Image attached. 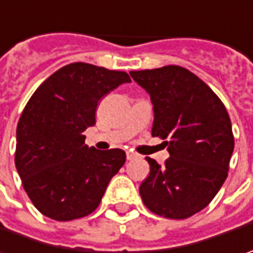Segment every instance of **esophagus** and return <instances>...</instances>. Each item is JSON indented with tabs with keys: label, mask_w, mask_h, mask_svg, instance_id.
<instances>
[{
	"label": "esophagus",
	"mask_w": 253,
	"mask_h": 253,
	"mask_svg": "<svg viewBox=\"0 0 253 253\" xmlns=\"http://www.w3.org/2000/svg\"><path fill=\"white\" fill-rule=\"evenodd\" d=\"M126 157L127 160H134V159H137V154H134V153H131V151H127Z\"/></svg>",
	"instance_id": "1"
}]
</instances>
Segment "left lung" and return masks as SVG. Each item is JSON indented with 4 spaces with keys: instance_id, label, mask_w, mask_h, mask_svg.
<instances>
[{
    "instance_id": "1",
    "label": "left lung",
    "mask_w": 253,
    "mask_h": 253,
    "mask_svg": "<svg viewBox=\"0 0 253 253\" xmlns=\"http://www.w3.org/2000/svg\"><path fill=\"white\" fill-rule=\"evenodd\" d=\"M130 76L150 94L151 134L170 153L163 166L146 157L150 174L140 185L141 200L160 216L190 218L212 201L228 177L234 151L229 115L211 87L185 68L169 65Z\"/></svg>"
}]
</instances>
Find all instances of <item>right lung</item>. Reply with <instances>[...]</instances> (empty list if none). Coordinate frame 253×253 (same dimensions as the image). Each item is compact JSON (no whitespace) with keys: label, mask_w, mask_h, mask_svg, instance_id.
Returning a JSON list of instances; mask_svg holds the SVG:
<instances>
[{"label":"right lung","mask_w":253,"mask_h":253,"mask_svg":"<svg viewBox=\"0 0 253 253\" xmlns=\"http://www.w3.org/2000/svg\"><path fill=\"white\" fill-rule=\"evenodd\" d=\"M128 82L126 72L76 62L50 75L28 100L17 126L15 167L41 214L72 221L99 207L126 153L87 147L83 131L96 123L100 99Z\"/></svg>","instance_id":"obj_1"}]
</instances>
